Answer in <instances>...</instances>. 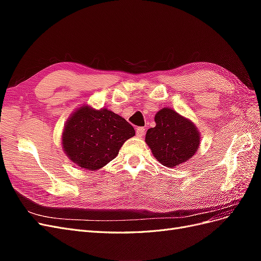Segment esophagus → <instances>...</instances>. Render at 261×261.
<instances>
[{"instance_id":"obj_1","label":"esophagus","mask_w":261,"mask_h":261,"mask_svg":"<svg viewBox=\"0 0 261 261\" xmlns=\"http://www.w3.org/2000/svg\"><path fill=\"white\" fill-rule=\"evenodd\" d=\"M136 135L138 137H143L145 135V128L144 127H137L136 128Z\"/></svg>"}]
</instances>
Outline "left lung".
<instances>
[{"mask_svg":"<svg viewBox=\"0 0 261 261\" xmlns=\"http://www.w3.org/2000/svg\"><path fill=\"white\" fill-rule=\"evenodd\" d=\"M155 126L146 134V143L153 155L168 168L189 160L199 147L196 126L171 109H162L154 116Z\"/></svg>","mask_w":261,"mask_h":261,"instance_id":"left-lung-1","label":"left lung"}]
</instances>
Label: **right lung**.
<instances>
[{
	"instance_id": "1",
	"label": "right lung",
	"mask_w": 261,
	"mask_h": 261,
	"mask_svg": "<svg viewBox=\"0 0 261 261\" xmlns=\"http://www.w3.org/2000/svg\"><path fill=\"white\" fill-rule=\"evenodd\" d=\"M134 135L135 129L122 116L107 109L83 107L69 117L62 144L70 160L92 171L112 161Z\"/></svg>"
}]
</instances>
